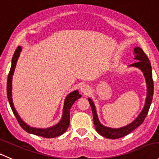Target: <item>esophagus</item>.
<instances>
[{"instance_id": "obj_1", "label": "esophagus", "mask_w": 159, "mask_h": 159, "mask_svg": "<svg viewBox=\"0 0 159 159\" xmlns=\"http://www.w3.org/2000/svg\"><path fill=\"white\" fill-rule=\"evenodd\" d=\"M80 91H81L83 93L87 94L89 92V86L86 84L82 85L81 87H80Z\"/></svg>"}]
</instances>
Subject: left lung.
<instances>
[{
  "mask_svg": "<svg viewBox=\"0 0 159 159\" xmlns=\"http://www.w3.org/2000/svg\"><path fill=\"white\" fill-rule=\"evenodd\" d=\"M134 53L136 54L135 59H137L138 61L134 62V63L131 64V65H130V66L139 68L143 72V73L144 75V77H145L146 83H147L148 93L147 98H146L145 104H144V108H143L142 111L139 114V116L134 120L132 123L127 125V126L123 127V128H117V129L116 128H110L104 127L99 121L98 117H97V111H96L95 106H94L93 103L91 100V99H88L89 104H90L91 109H92L93 122L96 130H97V132L100 134V135H102V136L105 137L107 138L117 139V138H122V137L125 136V135H128V134L131 133L134 130L136 129L138 127H139L144 122V119H145L146 116H147L148 113L151 103H152V97H153L154 93V83L153 80H152V66H151V62L149 61L147 55L139 47H136L134 48Z\"/></svg>",
  "mask_w": 159,
  "mask_h": 159,
  "instance_id": "left-lung-1",
  "label": "left lung"
}]
</instances>
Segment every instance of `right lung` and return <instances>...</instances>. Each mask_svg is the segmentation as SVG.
<instances>
[{
  "instance_id": "right-lung-1",
  "label": "right lung",
  "mask_w": 159,
  "mask_h": 159,
  "mask_svg": "<svg viewBox=\"0 0 159 159\" xmlns=\"http://www.w3.org/2000/svg\"><path fill=\"white\" fill-rule=\"evenodd\" d=\"M21 48L18 46L15 50V53L13 55L11 61V67L10 72H9L8 77H7V99H8L9 103H10L11 108L12 111H13L14 114H15V117H16L17 120H18V124L20 126L27 131V132L30 134H33L38 135V136L43 137V138H55V137H58L59 135L62 134L67 128L70 126V108L73 106L74 102L76 101L77 99L81 97V95L80 94L79 91L75 90L73 92L70 93L68 96L66 97L65 100V103H64V107H63V114H62V120H60L59 124H57L55 126L52 127V128H46V129H41V128H31V127L28 126L26 125L18 116V113H17L16 110L15 109L13 105V102H12L11 98V81H12V76H13L14 71H15V66H16L17 60L18 59L20 52H21Z\"/></svg>"
}]
</instances>
